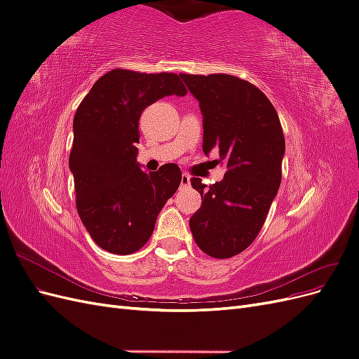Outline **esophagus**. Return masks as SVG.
<instances>
[{"label":"esophagus","mask_w":359,"mask_h":359,"mask_svg":"<svg viewBox=\"0 0 359 359\" xmlns=\"http://www.w3.org/2000/svg\"><path fill=\"white\" fill-rule=\"evenodd\" d=\"M186 187H190V177L187 175V173H182V175H181V189H186Z\"/></svg>","instance_id":"esophagus-1"}]
</instances>
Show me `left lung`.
Segmentation results:
<instances>
[{
  "label": "left lung",
  "instance_id": "left-lung-1",
  "mask_svg": "<svg viewBox=\"0 0 359 359\" xmlns=\"http://www.w3.org/2000/svg\"><path fill=\"white\" fill-rule=\"evenodd\" d=\"M199 102L203 153L219 149L226 173L210 189L193 178L202 196L190 229L202 252L227 259L255 241L281 182L285 136L268 97L231 74H180Z\"/></svg>",
  "mask_w": 359,
  "mask_h": 359
}]
</instances>
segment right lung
<instances>
[{
  "label": "right lung",
  "mask_w": 359,
  "mask_h": 359,
  "mask_svg": "<svg viewBox=\"0 0 359 359\" xmlns=\"http://www.w3.org/2000/svg\"><path fill=\"white\" fill-rule=\"evenodd\" d=\"M175 73L115 69L103 74L73 119L76 208L94 243L114 255H132L153 235L157 215L181 184V169L166 163L144 172L136 161L139 118L166 95H186Z\"/></svg>",
  "instance_id": "right-lung-1"
}]
</instances>
